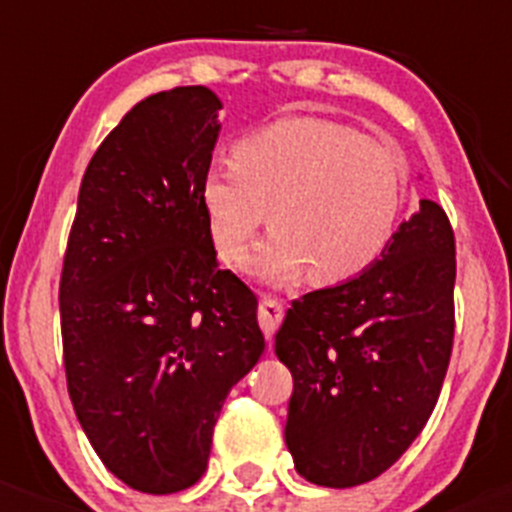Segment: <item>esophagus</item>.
<instances>
[{
  "label": "esophagus",
  "instance_id": "1",
  "mask_svg": "<svg viewBox=\"0 0 512 512\" xmlns=\"http://www.w3.org/2000/svg\"><path fill=\"white\" fill-rule=\"evenodd\" d=\"M257 319H260V327L262 332H265V337L267 339L275 337L277 327H280L282 319H285V307H282L280 299L272 297V294H262L260 309H257Z\"/></svg>",
  "mask_w": 512,
  "mask_h": 512
}]
</instances>
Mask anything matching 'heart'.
<instances>
[{
    "mask_svg": "<svg viewBox=\"0 0 512 512\" xmlns=\"http://www.w3.org/2000/svg\"><path fill=\"white\" fill-rule=\"evenodd\" d=\"M230 163L215 165L200 188L213 245L220 260H237L267 218L275 230L245 270L277 285L307 270L324 285L361 275L389 247L409 185L391 143L324 118L252 131Z\"/></svg>",
    "mask_w": 512,
    "mask_h": 512,
    "instance_id": "1",
    "label": "heart"
}]
</instances>
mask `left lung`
I'll list each match as a JSON object with an SVG mask.
<instances>
[{"mask_svg": "<svg viewBox=\"0 0 512 512\" xmlns=\"http://www.w3.org/2000/svg\"><path fill=\"white\" fill-rule=\"evenodd\" d=\"M456 240L433 200L381 260L294 299L275 337L292 371L285 441L309 483L352 488L394 466L423 431L453 349Z\"/></svg>", "mask_w": 512, "mask_h": 512, "instance_id": "1", "label": "left lung"}]
</instances>
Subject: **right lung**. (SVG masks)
Segmentation results:
<instances>
[{"instance_id": "add662e5", "label": "right lung", "mask_w": 512, "mask_h": 512, "mask_svg": "<svg viewBox=\"0 0 512 512\" xmlns=\"http://www.w3.org/2000/svg\"><path fill=\"white\" fill-rule=\"evenodd\" d=\"M220 108L178 86L121 118L81 180L61 270L71 404L103 466L151 495L198 483L227 394L265 352L200 200Z\"/></svg>"}]
</instances>
